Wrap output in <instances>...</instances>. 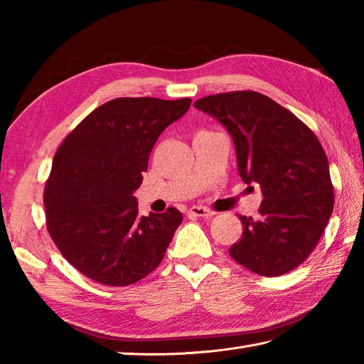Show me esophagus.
I'll use <instances>...</instances> for the list:
<instances>
[{
    "label": "esophagus",
    "mask_w": 364,
    "mask_h": 364,
    "mask_svg": "<svg viewBox=\"0 0 364 364\" xmlns=\"http://www.w3.org/2000/svg\"><path fill=\"white\" fill-rule=\"evenodd\" d=\"M188 214L191 215H196V218H213V215L215 214L214 211L208 210V208H203V206H192L191 210L188 211Z\"/></svg>",
    "instance_id": "1"
}]
</instances>
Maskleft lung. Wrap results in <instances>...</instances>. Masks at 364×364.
I'll list each match as a JSON object with an SVG mask.
<instances>
[{
  "mask_svg": "<svg viewBox=\"0 0 364 364\" xmlns=\"http://www.w3.org/2000/svg\"><path fill=\"white\" fill-rule=\"evenodd\" d=\"M233 137L237 172L258 183L259 218L239 215L242 237L230 247L237 264L278 277L301 264L318 245L333 211L327 154L304 122L255 90L208 95L194 103Z\"/></svg>",
  "mask_w": 364,
  "mask_h": 364,
  "instance_id": "obj_1",
  "label": "left lung"
}]
</instances>
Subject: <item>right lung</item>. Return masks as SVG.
<instances>
[{
	"mask_svg": "<svg viewBox=\"0 0 364 364\" xmlns=\"http://www.w3.org/2000/svg\"><path fill=\"white\" fill-rule=\"evenodd\" d=\"M191 98L123 97L92 111L59 145L43 189L46 230L63 257L90 280L128 286L159 266L183 220L139 215L141 186L159 134Z\"/></svg>",
	"mask_w": 364,
	"mask_h": 364,
	"instance_id": "add662e5",
	"label": "right lung"
}]
</instances>
